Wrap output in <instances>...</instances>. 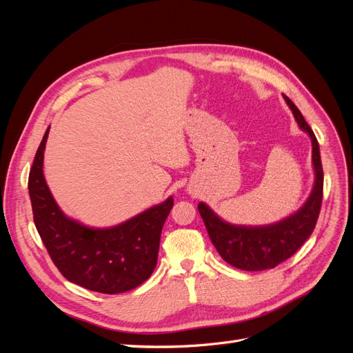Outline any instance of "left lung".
Segmentation results:
<instances>
[{"label":"left lung","mask_w":353,"mask_h":353,"mask_svg":"<svg viewBox=\"0 0 353 353\" xmlns=\"http://www.w3.org/2000/svg\"><path fill=\"white\" fill-rule=\"evenodd\" d=\"M284 100L292 109L297 125L311 137L312 141L315 183L305 205L283 221L262 227L232 225L221 219L206 203L200 201L197 206L221 258L243 271L271 270L293 256L312 234L321 210L324 174L316 137L294 103L288 97H284Z\"/></svg>","instance_id":"8db88e82"}]
</instances>
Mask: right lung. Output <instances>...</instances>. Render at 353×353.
Returning a JSON list of instances; mask_svg holds the SVG:
<instances>
[{
    "instance_id": "add662e5",
    "label": "right lung",
    "mask_w": 353,
    "mask_h": 353,
    "mask_svg": "<svg viewBox=\"0 0 353 353\" xmlns=\"http://www.w3.org/2000/svg\"><path fill=\"white\" fill-rule=\"evenodd\" d=\"M48 132L50 128L37 150L28 188L35 227L50 258L65 279L91 292L132 290L156 268L160 234L174 199L110 228H91L66 216L42 172Z\"/></svg>"
}]
</instances>
